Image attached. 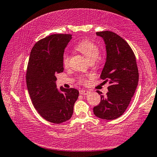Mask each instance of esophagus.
I'll return each instance as SVG.
<instances>
[{
    "label": "esophagus",
    "instance_id": "obj_1",
    "mask_svg": "<svg viewBox=\"0 0 157 157\" xmlns=\"http://www.w3.org/2000/svg\"><path fill=\"white\" fill-rule=\"evenodd\" d=\"M88 93H89V91H88L86 90H79V94H81V95H88Z\"/></svg>",
    "mask_w": 157,
    "mask_h": 157
}]
</instances>
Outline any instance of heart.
<instances>
[{"mask_svg":"<svg viewBox=\"0 0 157 157\" xmlns=\"http://www.w3.org/2000/svg\"><path fill=\"white\" fill-rule=\"evenodd\" d=\"M76 49L79 51L81 53L83 54L87 60L90 62H95L99 56V49L98 47L95 44L91 41L84 40L76 45ZM70 57L67 53H64L62 57V60L64 67H67L69 65ZM88 77L82 76L79 78V82L82 84H86L87 82Z\"/></svg>","mask_w":157,"mask_h":157,"instance_id":"b5f03b06","label":"heart"}]
</instances>
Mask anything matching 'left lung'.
I'll return each mask as SVG.
<instances>
[{
  "mask_svg": "<svg viewBox=\"0 0 157 157\" xmlns=\"http://www.w3.org/2000/svg\"><path fill=\"white\" fill-rule=\"evenodd\" d=\"M106 44V58L100 78L109 82L108 92L93 108L98 117L113 120L124 114L136 90L139 82V71L135 54L126 40L112 31L97 32Z\"/></svg>",
  "mask_w": 157,
  "mask_h": 157,
  "instance_id": "obj_1",
  "label": "left lung"
}]
</instances>
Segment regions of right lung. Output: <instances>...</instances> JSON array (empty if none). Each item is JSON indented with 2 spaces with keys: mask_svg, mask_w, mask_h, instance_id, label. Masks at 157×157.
I'll return each instance as SVG.
<instances>
[{
  "mask_svg": "<svg viewBox=\"0 0 157 157\" xmlns=\"http://www.w3.org/2000/svg\"><path fill=\"white\" fill-rule=\"evenodd\" d=\"M70 34H53L36 42L31 51L26 75L27 89L36 110L47 121L61 124L71 119L78 98L75 88H57L56 75L63 72L64 49Z\"/></svg>",
  "mask_w": 157,
  "mask_h": 157,
  "instance_id": "right-lung-1",
  "label": "right lung"
}]
</instances>
